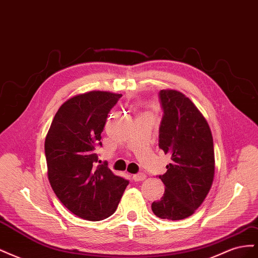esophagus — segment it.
<instances>
[{"mask_svg": "<svg viewBox=\"0 0 258 258\" xmlns=\"http://www.w3.org/2000/svg\"><path fill=\"white\" fill-rule=\"evenodd\" d=\"M146 178V175L144 173H138V174H135L132 175V179H134L135 182H140V181H144V179Z\"/></svg>", "mask_w": 258, "mask_h": 258, "instance_id": "34e87169", "label": "esophagus"}]
</instances>
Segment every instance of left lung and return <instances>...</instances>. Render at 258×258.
I'll return each instance as SVG.
<instances>
[{
	"mask_svg": "<svg viewBox=\"0 0 258 258\" xmlns=\"http://www.w3.org/2000/svg\"><path fill=\"white\" fill-rule=\"evenodd\" d=\"M163 112L159 148L171 155L167 172L159 175L166 189L152 204L156 216L177 221L190 216L206 199L214 177V146L205 117L176 90H160Z\"/></svg>",
	"mask_w": 258,
	"mask_h": 258,
	"instance_id": "obj_1",
	"label": "left lung"
}]
</instances>
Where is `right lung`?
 <instances>
[{"label":"right lung","mask_w":258,"mask_h":258,"mask_svg":"<svg viewBox=\"0 0 258 258\" xmlns=\"http://www.w3.org/2000/svg\"><path fill=\"white\" fill-rule=\"evenodd\" d=\"M121 95L90 91L69 99L53 117L45 140L52 190L69 211L87 221H101L117 209L128 179L98 165L96 148L107 115Z\"/></svg>","instance_id":"1"}]
</instances>
